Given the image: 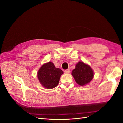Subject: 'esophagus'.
<instances>
[{"mask_svg": "<svg viewBox=\"0 0 123 123\" xmlns=\"http://www.w3.org/2000/svg\"><path fill=\"white\" fill-rule=\"evenodd\" d=\"M64 72H65V73H67V74H68V73H69L70 72V70L69 69V68H68V69L65 70L64 71Z\"/></svg>", "mask_w": 123, "mask_h": 123, "instance_id": "obj_1", "label": "esophagus"}]
</instances>
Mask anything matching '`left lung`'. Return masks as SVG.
I'll return each instance as SVG.
<instances>
[{
	"instance_id": "1",
	"label": "left lung",
	"mask_w": 123,
	"mask_h": 123,
	"mask_svg": "<svg viewBox=\"0 0 123 123\" xmlns=\"http://www.w3.org/2000/svg\"><path fill=\"white\" fill-rule=\"evenodd\" d=\"M77 83L81 86L89 83L93 78V72L91 68L82 62H79L72 72Z\"/></svg>"
}]
</instances>
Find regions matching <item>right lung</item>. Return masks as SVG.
I'll return each instance as SVG.
<instances>
[{
    "label": "right lung",
    "mask_w": 123,
    "mask_h": 123,
    "mask_svg": "<svg viewBox=\"0 0 123 123\" xmlns=\"http://www.w3.org/2000/svg\"><path fill=\"white\" fill-rule=\"evenodd\" d=\"M63 72L56 68L51 62L44 64L38 72V80L42 85L47 89H52L58 84Z\"/></svg>",
    "instance_id": "add662e5"
}]
</instances>
